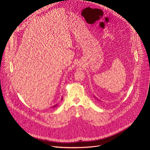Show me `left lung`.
<instances>
[{
  "instance_id": "1",
  "label": "left lung",
  "mask_w": 150,
  "mask_h": 150,
  "mask_svg": "<svg viewBox=\"0 0 150 150\" xmlns=\"http://www.w3.org/2000/svg\"><path fill=\"white\" fill-rule=\"evenodd\" d=\"M95 97V98H96V99H97V100H98V101H100V100H98V98H96V97Z\"/></svg>"
}]
</instances>
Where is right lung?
Wrapping results in <instances>:
<instances>
[{
    "instance_id": "right-lung-1",
    "label": "right lung",
    "mask_w": 150,
    "mask_h": 150,
    "mask_svg": "<svg viewBox=\"0 0 150 150\" xmlns=\"http://www.w3.org/2000/svg\"><path fill=\"white\" fill-rule=\"evenodd\" d=\"M58 106V104H56V105H53L52 108H57V107Z\"/></svg>"
}]
</instances>
